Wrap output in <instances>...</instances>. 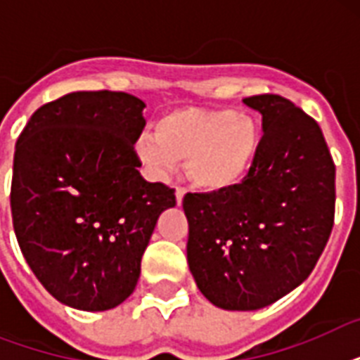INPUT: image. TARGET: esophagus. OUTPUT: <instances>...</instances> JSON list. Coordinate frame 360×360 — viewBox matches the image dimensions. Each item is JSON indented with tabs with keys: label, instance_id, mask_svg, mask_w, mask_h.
Instances as JSON below:
<instances>
[{
	"label": "esophagus",
	"instance_id": "34e87169",
	"mask_svg": "<svg viewBox=\"0 0 360 360\" xmlns=\"http://www.w3.org/2000/svg\"><path fill=\"white\" fill-rule=\"evenodd\" d=\"M185 194H186V191L185 188H175V202H177V205H181V203H183V198H185Z\"/></svg>",
	"mask_w": 360,
	"mask_h": 360
}]
</instances>
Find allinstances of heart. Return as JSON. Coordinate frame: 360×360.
Returning <instances> with one entry per match:
<instances>
[{
	"label": "heart",
	"instance_id": "obj_1",
	"mask_svg": "<svg viewBox=\"0 0 360 360\" xmlns=\"http://www.w3.org/2000/svg\"><path fill=\"white\" fill-rule=\"evenodd\" d=\"M262 143V127L254 115L233 108L181 106L158 115L153 134L136 138L134 155L153 177H164L185 162L198 188L222 194L248 179Z\"/></svg>",
	"mask_w": 360,
	"mask_h": 360
}]
</instances>
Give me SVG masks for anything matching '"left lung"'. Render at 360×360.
Here are the masks:
<instances>
[{
    "instance_id": "8db88e82",
    "label": "left lung",
    "mask_w": 360,
    "mask_h": 360,
    "mask_svg": "<svg viewBox=\"0 0 360 360\" xmlns=\"http://www.w3.org/2000/svg\"><path fill=\"white\" fill-rule=\"evenodd\" d=\"M243 103L262 114L256 168L236 191L183 200L191 273L224 310H257L295 290L335 224L336 168L319 124L280 95Z\"/></svg>"
}]
</instances>
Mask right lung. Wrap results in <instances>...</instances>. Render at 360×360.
<instances>
[{
	"instance_id": "1",
	"label": "right lung",
	"mask_w": 360,
	"mask_h": 360,
	"mask_svg": "<svg viewBox=\"0 0 360 360\" xmlns=\"http://www.w3.org/2000/svg\"><path fill=\"white\" fill-rule=\"evenodd\" d=\"M146 104L76 91L31 115L14 147L11 213L39 282L70 308L103 312L134 291L141 256L174 188L140 175Z\"/></svg>"
}]
</instances>
